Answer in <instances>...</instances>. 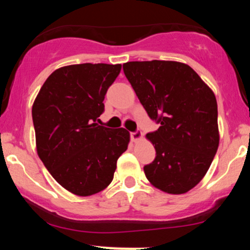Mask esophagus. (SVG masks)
<instances>
[{
  "label": "esophagus",
  "instance_id": "esophagus-1",
  "mask_svg": "<svg viewBox=\"0 0 250 250\" xmlns=\"http://www.w3.org/2000/svg\"><path fill=\"white\" fill-rule=\"evenodd\" d=\"M142 133L141 131H135V133H130V139L133 142H137L142 139Z\"/></svg>",
  "mask_w": 250,
  "mask_h": 250
}]
</instances>
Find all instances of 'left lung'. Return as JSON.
<instances>
[{
	"mask_svg": "<svg viewBox=\"0 0 250 250\" xmlns=\"http://www.w3.org/2000/svg\"><path fill=\"white\" fill-rule=\"evenodd\" d=\"M123 71L149 117L160 123L146 135L156 150L143 168L146 177L165 193H187L203 179L219 148L213 90L181 62H127Z\"/></svg>",
	"mask_w": 250,
	"mask_h": 250,
	"instance_id": "obj_1",
	"label": "left lung"
}]
</instances>
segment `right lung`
Here are the masks:
<instances>
[{"label":"right lung","mask_w":250,"mask_h":250,"mask_svg":"<svg viewBox=\"0 0 250 250\" xmlns=\"http://www.w3.org/2000/svg\"><path fill=\"white\" fill-rule=\"evenodd\" d=\"M120 71L121 64L65 65L45 80L34 101L39 157L63 188L79 196L107 188L128 148L130 135L125 128L96 123Z\"/></svg>","instance_id":"1"}]
</instances>
